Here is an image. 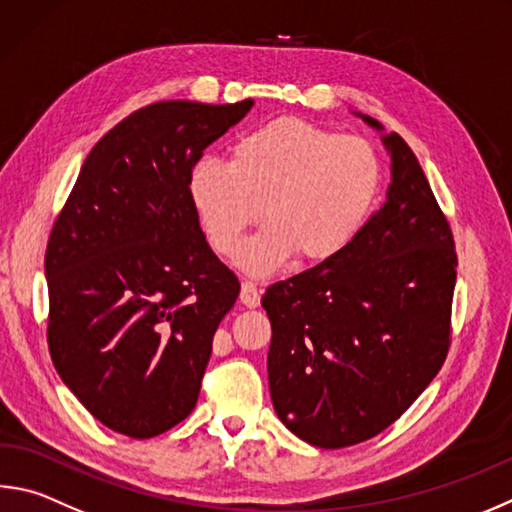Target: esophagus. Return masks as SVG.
<instances>
[{
	"instance_id": "obj_1",
	"label": "esophagus",
	"mask_w": 512,
	"mask_h": 512,
	"mask_svg": "<svg viewBox=\"0 0 512 512\" xmlns=\"http://www.w3.org/2000/svg\"><path fill=\"white\" fill-rule=\"evenodd\" d=\"M259 297H262V291H259L255 282L250 280L241 282V293H239L241 304H246L248 309H255V306H259Z\"/></svg>"
}]
</instances>
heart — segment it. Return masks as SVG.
I'll list each match as a JSON object with an SVG mask.
<instances>
[{
  "label": "heart",
  "instance_id": "1",
  "mask_svg": "<svg viewBox=\"0 0 512 512\" xmlns=\"http://www.w3.org/2000/svg\"><path fill=\"white\" fill-rule=\"evenodd\" d=\"M380 188V161L367 141L300 118H277L232 145L230 163L203 156L192 165L194 215L219 255L239 253L248 228L266 226L241 250L250 275L338 257L367 224Z\"/></svg>",
  "mask_w": 512,
  "mask_h": 512
}]
</instances>
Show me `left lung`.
<instances>
[{
  "label": "left lung",
  "instance_id": "1",
  "mask_svg": "<svg viewBox=\"0 0 512 512\" xmlns=\"http://www.w3.org/2000/svg\"><path fill=\"white\" fill-rule=\"evenodd\" d=\"M383 132L378 120L356 114ZM387 199L329 262L266 288L268 385L280 421L315 448L367 441L439 374L457 253L414 152L383 134Z\"/></svg>",
  "mask_w": 512,
  "mask_h": 512
}]
</instances>
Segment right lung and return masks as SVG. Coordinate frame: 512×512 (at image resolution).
Returning a JSON list of instances; mask_svg holds the SVG:
<instances>
[{
	"instance_id": "obj_1",
	"label": "right lung",
	"mask_w": 512,
	"mask_h": 512,
	"mask_svg": "<svg viewBox=\"0 0 512 512\" xmlns=\"http://www.w3.org/2000/svg\"><path fill=\"white\" fill-rule=\"evenodd\" d=\"M253 100L154 102L94 145L46 246L49 351L109 430L152 439L197 405L239 282L212 253L188 179Z\"/></svg>"
}]
</instances>
